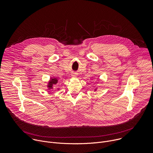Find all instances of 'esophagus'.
Here are the masks:
<instances>
[{
	"label": "esophagus",
	"mask_w": 153,
	"mask_h": 153,
	"mask_svg": "<svg viewBox=\"0 0 153 153\" xmlns=\"http://www.w3.org/2000/svg\"><path fill=\"white\" fill-rule=\"evenodd\" d=\"M72 76H73V77H77L76 73H73V74H72Z\"/></svg>",
	"instance_id": "34e87169"
}]
</instances>
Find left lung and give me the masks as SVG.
Returning <instances> with one entry per match:
<instances>
[{"instance_id":"left-lung-1","label":"left lung","mask_w":153,"mask_h":153,"mask_svg":"<svg viewBox=\"0 0 153 153\" xmlns=\"http://www.w3.org/2000/svg\"><path fill=\"white\" fill-rule=\"evenodd\" d=\"M96 89H95V90H94V91H96Z\"/></svg>"}]
</instances>
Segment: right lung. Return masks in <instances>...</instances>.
<instances>
[{
  "label": "right lung",
  "mask_w": 153,
  "mask_h": 153,
  "mask_svg": "<svg viewBox=\"0 0 153 153\" xmlns=\"http://www.w3.org/2000/svg\"><path fill=\"white\" fill-rule=\"evenodd\" d=\"M57 82H58V79L57 78H51L47 85L48 90L53 89L54 85L57 83Z\"/></svg>",
  "instance_id": "right-lung-1"
}]
</instances>
